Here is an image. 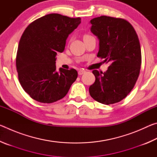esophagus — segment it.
Segmentation results:
<instances>
[{
    "label": "esophagus",
    "mask_w": 157,
    "mask_h": 157,
    "mask_svg": "<svg viewBox=\"0 0 157 157\" xmlns=\"http://www.w3.org/2000/svg\"><path fill=\"white\" fill-rule=\"evenodd\" d=\"M86 73V71L82 70V69H81V70H79V71H78V74H79V75H82V74H84V73Z\"/></svg>",
    "instance_id": "34e87169"
}]
</instances>
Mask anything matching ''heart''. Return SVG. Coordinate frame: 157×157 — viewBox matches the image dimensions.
I'll list each match as a JSON object with an SVG mask.
<instances>
[{
	"label": "heart",
	"mask_w": 157,
	"mask_h": 157,
	"mask_svg": "<svg viewBox=\"0 0 157 157\" xmlns=\"http://www.w3.org/2000/svg\"><path fill=\"white\" fill-rule=\"evenodd\" d=\"M89 35H87V34H86V35H84V37H86V36H89Z\"/></svg>",
	"instance_id": "1"
}]
</instances>
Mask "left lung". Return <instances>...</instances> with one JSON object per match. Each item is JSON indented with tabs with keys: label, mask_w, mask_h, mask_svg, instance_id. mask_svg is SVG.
Listing matches in <instances>:
<instances>
[{
	"label": "left lung",
	"mask_w": 157,
	"mask_h": 157,
	"mask_svg": "<svg viewBox=\"0 0 157 157\" xmlns=\"http://www.w3.org/2000/svg\"><path fill=\"white\" fill-rule=\"evenodd\" d=\"M91 33L99 39L97 56L110 66L105 73L93 71L95 81L89 94L104 105L118 102L128 95L139 78L141 50L137 34L128 21L107 16L90 21Z\"/></svg>",
	"instance_id": "8db88e82"
}]
</instances>
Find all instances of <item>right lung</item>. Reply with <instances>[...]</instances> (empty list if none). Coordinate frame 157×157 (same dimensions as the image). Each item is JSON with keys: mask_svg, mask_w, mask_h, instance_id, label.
<instances>
[{"mask_svg": "<svg viewBox=\"0 0 157 157\" xmlns=\"http://www.w3.org/2000/svg\"><path fill=\"white\" fill-rule=\"evenodd\" d=\"M81 18L50 14L29 25L18 44L16 66L18 80L34 100L52 103L67 94L78 78L75 69L56 71L57 52L64 50L69 34L78 28Z\"/></svg>", "mask_w": 157, "mask_h": 157, "instance_id": "right-lung-1", "label": "right lung"}]
</instances>
